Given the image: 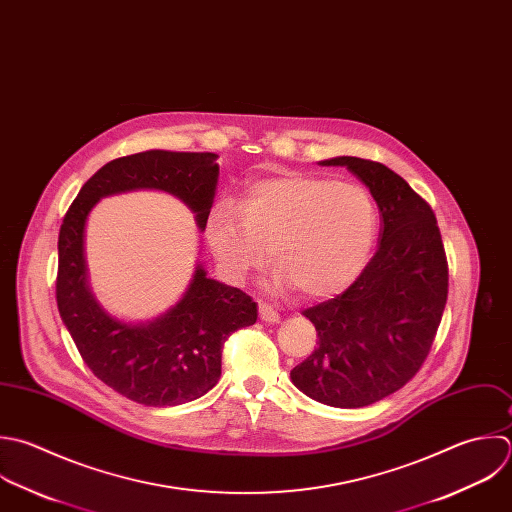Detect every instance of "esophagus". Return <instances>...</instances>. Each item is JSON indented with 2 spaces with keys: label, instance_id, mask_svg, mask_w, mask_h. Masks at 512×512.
<instances>
[{
  "label": "esophagus",
  "instance_id": "obj_1",
  "mask_svg": "<svg viewBox=\"0 0 512 512\" xmlns=\"http://www.w3.org/2000/svg\"><path fill=\"white\" fill-rule=\"evenodd\" d=\"M259 317H261V321L271 323V325H275V323L281 321L279 313H277L271 305H267V303H259Z\"/></svg>",
  "mask_w": 512,
  "mask_h": 512
}]
</instances>
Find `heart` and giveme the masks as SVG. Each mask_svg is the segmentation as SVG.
I'll return each mask as SVG.
<instances>
[{
    "label": "heart",
    "mask_w": 512,
    "mask_h": 512,
    "mask_svg": "<svg viewBox=\"0 0 512 512\" xmlns=\"http://www.w3.org/2000/svg\"><path fill=\"white\" fill-rule=\"evenodd\" d=\"M239 207L221 201L205 219L207 245L235 283L265 267L271 247L275 291L297 287L309 299L331 297L359 277L377 239L375 199L351 181L273 175L251 183Z\"/></svg>",
    "instance_id": "1"
}]
</instances>
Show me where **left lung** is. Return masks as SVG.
I'll use <instances>...</instances> for the list:
<instances>
[{"instance_id": "1", "label": "left lung", "mask_w": 512, "mask_h": 512, "mask_svg": "<svg viewBox=\"0 0 512 512\" xmlns=\"http://www.w3.org/2000/svg\"><path fill=\"white\" fill-rule=\"evenodd\" d=\"M347 167L383 215L381 243L357 281L331 301L303 311L319 347L291 371L309 399L359 409L407 385L425 363L449 293V271L433 209L383 163L333 157Z\"/></svg>"}]
</instances>
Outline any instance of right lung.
Here are the masks:
<instances>
[{"instance_id":"right-lung-1","label":"right lung","mask_w":512,"mask_h":512,"mask_svg":"<svg viewBox=\"0 0 512 512\" xmlns=\"http://www.w3.org/2000/svg\"><path fill=\"white\" fill-rule=\"evenodd\" d=\"M217 153L151 149L105 163L77 193L59 229L57 309L93 375L147 407H173L211 391L221 377V351L231 333L257 321V303L237 287L207 277L201 261L181 299L149 321L111 315L93 295L85 261V225L109 195L161 191L179 199L199 231L213 207Z\"/></svg>"}]
</instances>
